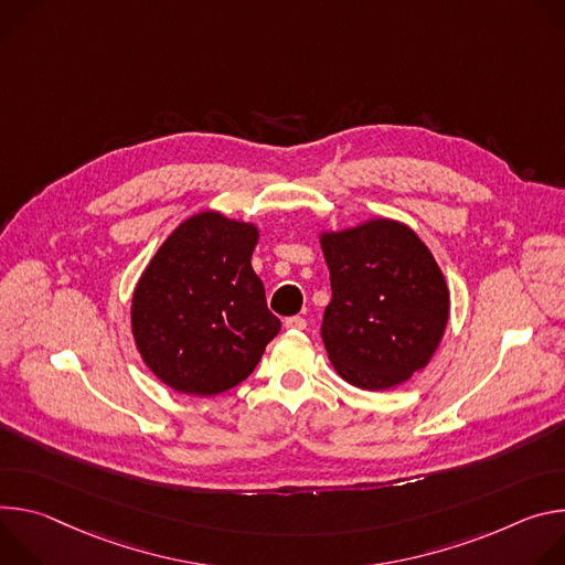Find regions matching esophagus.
<instances>
[{
	"mask_svg": "<svg viewBox=\"0 0 565 565\" xmlns=\"http://www.w3.org/2000/svg\"><path fill=\"white\" fill-rule=\"evenodd\" d=\"M285 328H289V330H305L307 321L302 317H289V319H285Z\"/></svg>",
	"mask_w": 565,
	"mask_h": 565,
	"instance_id": "1",
	"label": "esophagus"
}]
</instances>
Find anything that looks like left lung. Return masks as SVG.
Segmentation results:
<instances>
[{"label": "left lung", "mask_w": 565, "mask_h": 565, "mask_svg": "<svg viewBox=\"0 0 565 565\" xmlns=\"http://www.w3.org/2000/svg\"><path fill=\"white\" fill-rule=\"evenodd\" d=\"M332 300L321 337L332 365L363 391H388L422 370L449 321L445 276L426 244L393 220L321 237Z\"/></svg>", "instance_id": "left-lung-1"}]
</instances>
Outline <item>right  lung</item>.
Instances as JSON below:
<instances>
[{
	"label": "right lung",
	"instance_id": "1",
	"mask_svg": "<svg viewBox=\"0 0 565 565\" xmlns=\"http://www.w3.org/2000/svg\"><path fill=\"white\" fill-rule=\"evenodd\" d=\"M258 228L200 213L159 246L132 298L146 365L177 393L211 397L244 382L280 332L250 267Z\"/></svg>",
	"mask_w": 565,
	"mask_h": 565
}]
</instances>
